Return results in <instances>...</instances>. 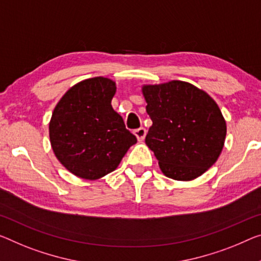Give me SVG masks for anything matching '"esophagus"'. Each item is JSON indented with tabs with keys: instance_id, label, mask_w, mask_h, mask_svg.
Masks as SVG:
<instances>
[{
	"instance_id": "obj_1",
	"label": "esophagus",
	"mask_w": 261,
	"mask_h": 261,
	"mask_svg": "<svg viewBox=\"0 0 261 261\" xmlns=\"http://www.w3.org/2000/svg\"><path fill=\"white\" fill-rule=\"evenodd\" d=\"M134 134L136 138H138L139 141H143L144 136H146V134H147V130H146V128L140 127V128H138V129L134 130Z\"/></svg>"
}]
</instances>
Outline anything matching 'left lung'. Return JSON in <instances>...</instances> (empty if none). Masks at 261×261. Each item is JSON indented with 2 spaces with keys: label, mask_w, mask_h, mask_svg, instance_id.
Masks as SVG:
<instances>
[{
  "label": "left lung",
  "mask_w": 261,
  "mask_h": 261,
  "mask_svg": "<svg viewBox=\"0 0 261 261\" xmlns=\"http://www.w3.org/2000/svg\"><path fill=\"white\" fill-rule=\"evenodd\" d=\"M142 94L153 121L146 144L163 174L176 181H192L214 166L226 136V121L217 102L181 80L143 85Z\"/></svg>",
  "instance_id": "left-lung-1"
}]
</instances>
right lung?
I'll use <instances>...</instances> for the list:
<instances>
[{
  "mask_svg": "<svg viewBox=\"0 0 261 261\" xmlns=\"http://www.w3.org/2000/svg\"><path fill=\"white\" fill-rule=\"evenodd\" d=\"M115 92L110 78L85 79L55 107L49 123L52 150L77 177L95 181L114 171L138 141L111 105Z\"/></svg>",
  "mask_w": 261,
  "mask_h": 261,
  "instance_id": "right-lung-1",
  "label": "right lung"
}]
</instances>
